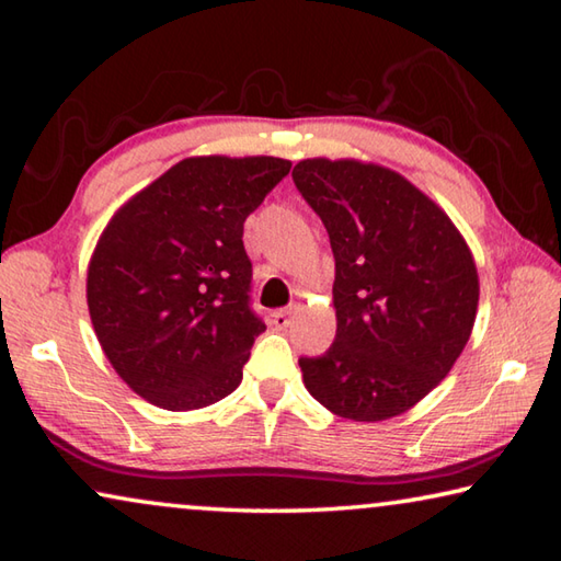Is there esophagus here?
Segmentation results:
<instances>
[{
	"label": "esophagus",
	"instance_id": "obj_1",
	"mask_svg": "<svg viewBox=\"0 0 561 561\" xmlns=\"http://www.w3.org/2000/svg\"><path fill=\"white\" fill-rule=\"evenodd\" d=\"M291 317H294L291 309H277L272 311V324L277 329H287L291 324Z\"/></svg>",
	"mask_w": 561,
	"mask_h": 561
}]
</instances>
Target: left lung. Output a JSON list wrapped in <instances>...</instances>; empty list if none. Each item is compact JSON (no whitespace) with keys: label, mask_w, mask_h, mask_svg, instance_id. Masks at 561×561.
<instances>
[{"label":"left lung","mask_w":561,"mask_h":561,"mask_svg":"<svg viewBox=\"0 0 561 561\" xmlns=\"http://www.w3.org/2000/svg\"><path fill=\"white\" fill-rule=\"evenodd\" d=\"M294 185L324 222L336 262V339L299 358L331 413L386 421L438 386L468 344L480 282L458 227L396 170L309 158Z\"/></svg>","instance_id":"8db88e82"}]
</instances>
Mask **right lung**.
I'll return each mask as SVG.
<instances>
[{"label":"right lung","mask_w":561,"mask_h":561,"mask_svg":"<svg viewBox=\"0 0 561 561\" xmlns=\"http://www.w3.org/2000/svg\"><path fill=\"white\" fill-rule=\"evenodd\" d=\"M289 168L272 156L185 158L111 217L89 264V314L111 366L148 403L195 411L240 386L264 331L244 220Z\"/></svg>","instance_id":"1"}]
</instances>
